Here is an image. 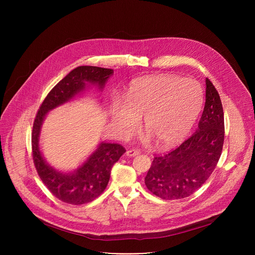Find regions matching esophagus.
Returning <instances> with one entry per match:
<instances>
[{
  "label": "esophagus",
  "mask_w": 255,
  "mask_h": 255,
  "mask_svg": "<svg viewBox=\"0 0 255 255\" xmlns=\"http://www.w3.org/2000/svg\"><path fill=\"white\" fill-rule=\"evenodd\" d=\"M139 153H140V151H139V150H137V149H130V150H127L126 155H127V156H129V157H132V156H136V155H138Z\"/></svg>",
  "instance_id": "obj_1"
}]
</instances>
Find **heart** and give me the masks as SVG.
Listing matches in <instances>:
<instances>
[{
  "instance_id": "obj_1",
  "label": "heart",
  "mask_w": 255,
  "mask_h": 255,
  "mask_svg": "<svg viewBox=\"0 0 255 255\" xmlns=\"http://www.w3.org/2000/svg\"><path fill=\"white\" fill-rule=\"evenodd\" d=\"M202 107L203 91L198 82L157 75L135 80L126 101H113L110 116L116 131L125 138L134 134L138 118L143 117L147 138L153 137L160 146L170 147L188 135Z\"/></svg>"
}]
</instances>
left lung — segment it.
I'll use <instances>...</instances> for the list:
<instances>
[{"label": "left lung", "instance_id": "left-lung-1", "mask_svg": "<svg viewBox=\"0 0 255 255\" xmlns=\"http://www.w3.org/2000/svg\"><path fill=\"white\" fill-rule=\"evenodd\" d=\"M220 96L206 79V102L196 132L177 148L154 157L145 176L147 189L163 200H179L199 190L212 174L224 143Z\"/></svg>", "mask_w": 255, "mask_h": 255}]
</instances>
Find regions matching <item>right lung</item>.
<instances>
[{
    "mask_svg": "<svg viewBox=\"0 0 255 255\" xmlns=\"http://www.w3.org/2000/svg\"><path fill=\"white\" fill-rule=\"evenodd\" d=\"M114 70L83 65L72 69L47 95L36 115L32 130L34 164L43 184L60 201L71 205H83L94 201L106 189L111 169L125 153L117 143L101 142L96 150L75 170L65 172L49 165L40 150V133L48 112L74 100L91 86L103 91Z\"/></svg>",
    "mask_w": 255,
    "mask_h": 255,
    "instance_id": "right-lung-1",
    "label": "right lung"
}]
</instances>
